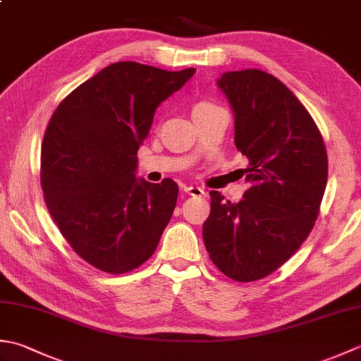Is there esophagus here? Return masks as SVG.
<instances>
[{"label": "esophagus", "mask_w": 361, "mask_h": 361, "mask_svg": "<svg viewBox=\"0 0 361 361\" xmlns=\"http://www.w3.org/2000/svg\"><path fill=\"white\" fill-rule=\"evenodd\" d=\"M181 189L185 190L186 194L192 195V197H200V195H204V190L202 188H197V186H188V185H183Z\"/></svg>", "instance_id": "34e87169"}]
</instances>
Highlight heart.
<instances>
[{
	"label": "heart",
	"mask_w": 361,
	"mask_h": 361,
	"mask_svg": "<svg viewBox=\"0 0 361 361\" xmlns=\"http://www.w3.org/2000/svg\"><path fill=\"white\" fill-rule=\"evenodd\" d=\"M212 106H214V105H212V104H209V102H198V104H195L192 113H198V111L208 110V109H212Z\"/></svg>",
	"instance_id": "1"
}]
</instances>
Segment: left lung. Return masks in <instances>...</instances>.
<instances>
[{"mask_svg": "<svg viewBox=\"0 0 361 361\" xmlns=\"http://www.w3.org/2000/svg\"><path fill=\"white\" fill-rule=\"evenodd\" d=\"M234 114V142L248 158L239 203L211 190L203 225L209 257L239 282L265 278L307 239L327 183L323 136L305 106L271 74L228 71L217 79Z\"/></svg>", "mask_w": 361, "mask_h": 361, "instance_id": "left-lung-1", "label": "left lung"}]
</instances>
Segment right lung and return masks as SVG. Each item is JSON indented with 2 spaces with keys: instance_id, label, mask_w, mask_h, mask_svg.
<instances>
[{
  "instance_id": "obj_1",
  "label": "right lung",
  "mask_w": 361,
  "mask_h": 361,
  "mask_svg": "<svg viewBox=\"0 0 361 361\" xmlns=\"http://www.w3.org/2000/svg\"><path fill=\"white\" fill-rule=\"evenodd\" d=\"M195 68L111 63L54 111L42 147V189L60 233L88 264L127 273L155 252L178 185L136 178V152L158 106Z\"/></svg>"
}]
</instances>
